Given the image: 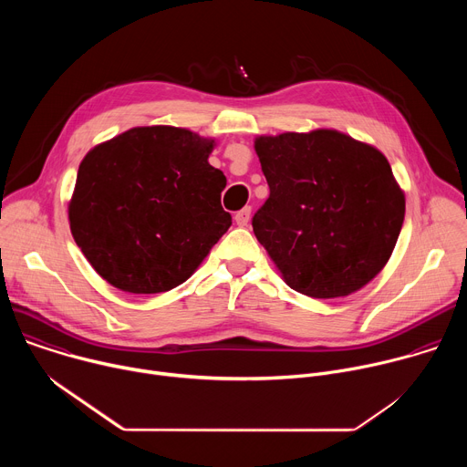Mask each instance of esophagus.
I'll use <instances>...</instances> for the list:
<instances>
[{"label":"esophagus","instance_id":"esophagus-1","mask_svg":"<svg viewBox=\"0 0 467 467\" xmlns=\"http://www.w3.org/2000/svg\"><path fill=\"white\" fill-rule=\"evenodd\" d=\"M249 216H251V207H244L242 211H238V213L234 214V220H236V223H238L240 227H244V225H247Z\"/></svg>","mask_w":467,"mask_h":467}]
</instances>
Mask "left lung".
I'll return each instance as SVG.
<instances>
[{
  "label": "left lung",
  "instance_id": "1",
  "mask_svg": "<svg viewBox=\"0 0 467 467\" xmlns=\"http://www.w3.org/2000/svg\"><path fill=\"white\" fill-rule=\"evenodd\" d=\"M270 197L253 233L286 285L314 299L346 297L386 265L405 193L386 157L335 129L258 137Z\"/></svg>",
  "mask_w": 467,
  "mask_h": 467
}]
</instances>
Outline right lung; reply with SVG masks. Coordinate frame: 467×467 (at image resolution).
<instances>
[{
    "instance_id": "add662e5",
    "label": "right lung",
    "mask_w": 467,
    "mask_h": 467,
    "mask_svg": "<svg viewBox=\"0 0 467 467\" xmlns=\"http://www.w3.org/2000/svg\"><path fill=\"white\" fill-rule=\"evenodd\" d=\"M214 140L188 129L135 127L83 159L70 229L92 268L130 294L168 292L203 262L233 220L222 207Z\"/></svg>"
}]
</instances>
